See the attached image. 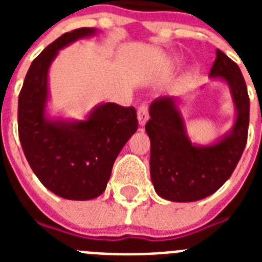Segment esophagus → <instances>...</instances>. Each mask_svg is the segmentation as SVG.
<instances>
[{
    "label": "esophagus",
    "mask_w": 262,
    "mask_h": 262,
    "mask_svg": "<svg viewBox=\"0 0 262 262\" xmlns=\"http://www.w3.org/2000/svg\"><path fill=\"white\" fill-rule=\"evenodd\" d=\"M148 106L145 103H142V105L138 107V120L140 126H144L145 122L148 120Z\"/></svg>",
    "instance_id": "esophagus-1"
}]
</instances>
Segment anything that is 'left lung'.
Returning <instances> with one entry per match:
<instances>
[{"mask_svg": "<svg viewBox=\"0 0 262 262\" xmlns=\"http://www.w3.org/2000/svg\"><path fill=\"white\" fill-rule=\"evenodd\" d=\"M210 76L227 81L237 110L232 133L221 142L191 144L173 98L160 97L149 107L145 131L151 139V180L156 193L168 201L194 202L211 195L231 177L247 144L249 97L239 66L216 50Z\"/></svg>", "mask_w": 262, "mask_h": 262, "instance_id": "1", "label": "left lung"}]
</instances>
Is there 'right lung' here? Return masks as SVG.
I'll return each instance as SVG.
<instances>
[{
  "label": "right lung",
  "instance_id": "right-lung-1",
  "mask_svg": "<svg viewBox=\"0 0 262 262\" xmlns=\"http://www.w3.org/2000/svg\"><path fill=\"white\" fill-rule=\"evenodd\" d=\"M90 27L72 30L34 59L18 98V135L39 181L66 200H93L105 191L114 161L138 129L135 107L101 105L82 122L46 119L47 73L57 51L92 35Z\"/></svg>",
  "mask_w": 262,
  "mask_h": 262
}]
</instances>
